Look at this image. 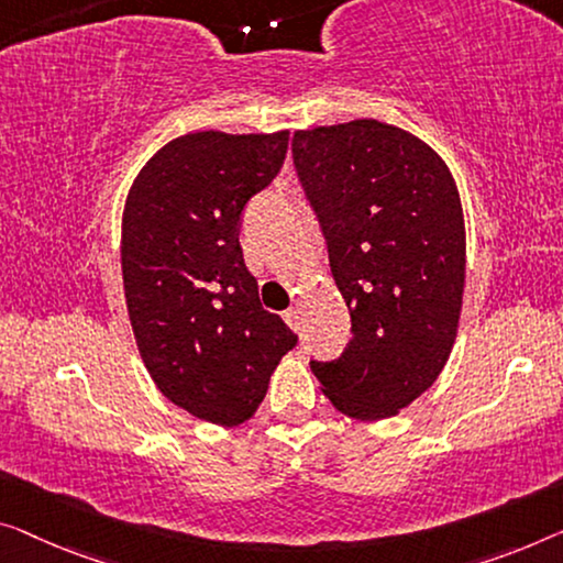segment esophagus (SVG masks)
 <instances>
[{
	"label": "esophagus",
	"instance_id": "1",
	"mask_svg": "<svg viewBox=\"0 0 563 563\" xmlns=\"http://www.w3.org/2000/svg\"><path fill=\"white\" fill-rule=\"evenodd\" d=\"M300 321H303V310L300 308L285 310V323H288L292 331H300Z\"/></svg>",
	"mask_w": 563,
	"mask_h": 563
}]
</instances>
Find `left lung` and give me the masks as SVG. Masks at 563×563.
I'll use <instances>...</instances> for the list:
<instances>
[{"label":"left lung","mask_w":563,"mask_h":563,"mask_svg":"<svg viewBox=\"0 0 563 563\" xmlns=\"http://www.w3.org/2000/svg\"><path fill=\"white\" fill-rule=\"evenodd\" d=\"M292 164L351 313L335 362H310L331 405L384 419L448 364L465 290V220L448 164L397 125L296 131Z\"/></svg>","instance_id":"obj_1"}]
</instances>
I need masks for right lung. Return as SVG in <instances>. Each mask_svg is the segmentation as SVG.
I'll use <instances>...</instances> for the list:
<instances>
[{
	"label": "right lung",
	"mask_w": 563,
	"mask_h": 563,
	"mask_svg": "<svg viewBox=\"0 0 563 563\" xmlns=\"http://www.w3.org/2000/svg\"><path fill=\"white\" fill-rule=\"evenodd\" d=\"M288 131H197L139 172L121 222L125 306L151 379L176 407L234 427L298 343L260 306L240 247L247 201L285 162Z\"/></svg>",
	"instance_id": "obj_1"
}]
</instances>
